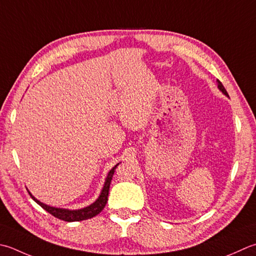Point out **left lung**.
I'll list each match as a JSON object with an SVG mask.
<instances>
[{"mask_svg": "<svg viewBox=\"0 0 256 256\" xmlns=\"http://www.w3.org/2000/svg\"><path fill=\"white\" fill-rule=\"evenodd\" d=\"M218 88L221 90V91H222L225 95H228V92H226V90H225V88L223 86V84L221 83V81H220V80H218Z\"/></svg>", "mask_w": 256, "mask_h": 256, "instance_id": "left-lung-1", "label": "left lung"}]
</instances>
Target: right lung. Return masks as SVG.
Returning a JSON list of instances; mask_svg holds the SVG:
<instances>
[{
  "instance_id": "add662e5",
  "label": "right lung",
  "mask_w": 256,
  "mask_h": 256,
  "mask_svg": "<svg viewBox=\"0 0 256 256\" xmlns=\"http://www.w3.org/2000/svg\"><path fill=\"white\" fill-rule=\"evenodd\" d=\"M116 164L115 166L108 172V178L105 180V184L104 188L101 192V195H100L98 198L95 201L93 204L90 205V206L82 208V210H75V211H70V210H64V208H52L48 206V205H45L38 201L33 195L28 192V194L31 195V198L36 202L40 206L43 208L45 211L48 212L51 215H53L54 218H56L58 220H62V221L65 222H78V221H84V220H88L91 218H94L95 215H98V213L102 212V210L104 208L105 205H106L108 202V191H110V185H111V181L113 178V174L115 172V168H118Z\"/></svg>"
}]
</instances>
